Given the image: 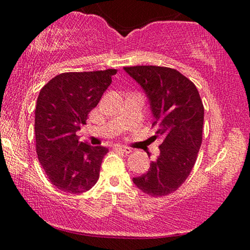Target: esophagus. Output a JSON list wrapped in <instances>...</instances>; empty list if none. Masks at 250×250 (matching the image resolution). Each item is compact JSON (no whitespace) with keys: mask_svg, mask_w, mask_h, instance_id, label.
<instances>
[{"mask_svg":"<svg viewBox=\"0 0 250 250\" xmlns=\"http://www.w3.org/2000/svg\"><path fill=\"white\" fill-rule=\"evenodd\" d=\"M115 150H118V151H122L124 153H131L132 149L129 146H121V145H115Z\"/></svg>","mask_w":250,"mask_h":250,"instance_id":"34e87169","label":"esophagus"}]
</instances>
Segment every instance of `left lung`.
Here are the masks:
<instances>
[{"label":"left lung","mask_w":250,"mask_h":250,"mask_svg":"<svg viewBox=\"0 0 250 250\" xmlns=\"http://www.w3.org/2000/svg\"><path fill=\"white\" fill-rule=\"evenodd\" d=\"M149 98L156 135L162 136L158 158L133 182L151 197L173 193L190 175L203 142L204 104L196 85L168 67H124Z\"/></svg>","instance_id":"left-lung-1"}]
</instances>
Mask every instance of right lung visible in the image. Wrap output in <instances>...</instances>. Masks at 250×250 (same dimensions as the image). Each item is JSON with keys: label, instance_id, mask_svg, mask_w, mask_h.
Segmentation results:
<instances>
[{"label": "right lung", "instance_id": "1", "mask_svg": "<svg viewBox=\"0 0 250 250\" xmlns=\"http://www.w3.org/2000/svg\"><path fill=\"white\" fill-rule=\"evenodd\" d=\"M116 69L63 73L40 91L35 109L36 153L50 182L68 193H83L98 182L108 148L76 135L111 84Z\"/></svg>", "mask_w": 250, "mask_h": 250}]
</instances>
